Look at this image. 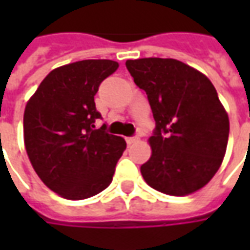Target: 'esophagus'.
<instances>
[{
	"label": "esophagus",
	"mask_w": 250,
	"mask_h": 250,
	"mask_svg": "<svg viewBox=\"0 0 250 250\" xmlns=\"http://www.w3.org/2000/svg\"><path fill=\"white\" fill-rule=\"evenodd\" d=\"M138 141H139V138H138V136H131V138H127V139H125L127 145H134V143H136Z\"/></svg>",
	"instance_id": "34e87169"
}]
</instances>
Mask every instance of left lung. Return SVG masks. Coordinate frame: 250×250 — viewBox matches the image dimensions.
I'll use <instances>...</instances> for the list:
<instances>
[{"instance_id":"left-lung-1","label":"left lung","mask_w":250,"mask_h":250,"mask_svg":"<svg viewBox=\"0 0 250 250\" xmlns=\"http://www.w3.org/2000/svg\"><path fill=\"white\" fill-rule=\"evenodd\" d=\"M125 66L155 119L151 157L141 167L146 184L175 197L195 193L218 171L228 146L229 118L214 85L175 59L127 60Z\"/></svg>"}]
</instances>
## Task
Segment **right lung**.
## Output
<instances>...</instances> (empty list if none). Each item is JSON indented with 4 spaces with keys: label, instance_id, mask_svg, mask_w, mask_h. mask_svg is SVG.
<instances>
[{
    "label": "right lung",
    "instance_id": "right-lung-1",
    "mask_svg": "<svg viewBox=\"0 0 250 250\" xmlns=\"http://www.w3.org/2000/svg\"><path fill=\"white\" fill-rule=\"evenodd\" d=\"M119 64L83 60L59 66L41 82L24 112V143L36 174L60 197L96 195L112 182L125 150L122 136L95 130L100 118L93 98Z\"/></svg>",
    "mask_w": 250,
    "mask_h": 250
}]
</instances>
